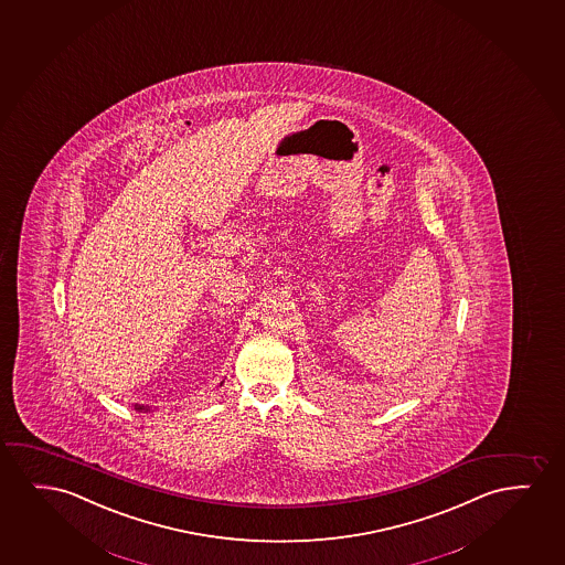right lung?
Segmentation results:
<instances>
[{"label":"right lung","mask_w":565,"mask_h":565,"mask_svg":"<svg viewBox=\"0 0 565 565\" xmlns=\"http://www.w3.org/2000/svg\"><path fill=\"white\" fill-rule=\"evenodd\" d=\"M137 409L142 411V409H145V407H140V405H137Z\"/></svg>","instance_id":"add662e5"}]
</instances>
